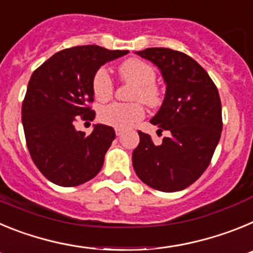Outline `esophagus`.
<instances>
[{
  "mask_svg": "<svg viewBox=\"0 0 253 253\" xmlns=\"http://www.w3.org/2000/svg\"><path fill=\"white\" fill-rule=\"evenodd\" d=\"M115 133H116V135H118V137H120V135H122V134L124 133V129L116 128V129H115Z\"/></svg>",
  "mask_w": 253,
  "mask_h": 253,
  "instance_id": "34e87169",
  "label": "esophagus"
}]
</instances>
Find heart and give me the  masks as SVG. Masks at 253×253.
Listing matches in <instances>:
<instances>
[{"label":"heart","instance_id":"1","mask_svg":"<svg viewBox=\"0 0 253 253\" xmlns=\"http://www.w3.org/2000/svg\"><path fill=\"white\" fill-rule=\"evenodd\" d=\"M119 75L124 81L137 84L131 93L135 102H114L104 106L99 113V119L104 124L119 129L130 128L144 118L143 101L149 107H157L162 102V93L154 84L157 73L156 69L140 59H128L119 66ZM92 92L100 102L109 101L114 95V82L105 68L97 69L92 78Z\"/></svg>","mask_w":253,"mask_h":253}]
</instances>
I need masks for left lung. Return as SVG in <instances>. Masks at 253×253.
Returning a JSON list of instances; mask_svg holds the SVG:
<instances>
[{
  "label": "left lung",
  "instance_id": "obj_1",
  "mask_svg": "<svg viewBox=\"0 0 253 253\" xmlns=\"http://www.w3.org/2000/svg\"><path fill=\"white\" fill-rule=\"evenodd\" d=\"M151 60L166 82V96L151 123L169 135L154 144L138 131L133 151L138 177L152 189L180 191L194 184L209 166L222 134V104L218 88L200 64L182 51L148 48L135 51Z\"/></svg>",
  "mask_w": 253,
  "mask_h": 253
}]
</instances>
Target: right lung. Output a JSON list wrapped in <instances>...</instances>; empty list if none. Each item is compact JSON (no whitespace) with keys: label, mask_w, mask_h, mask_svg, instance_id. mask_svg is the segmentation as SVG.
<instances>
[{"label":"right lung","mask_w":253,"mask_h":253,"mask_svg":"<svg viewBox=\"0 0 253 253\" xmlns=\"http://www.w3.org/2000/svg\"><path fill=\"white\" fill-rule=\"evenodd\" d=\"M126 53L99 45L73 46L51 55L31 75L22 101V126L31 160L53 184L78 186L101 169L115 131L97 124L86 135L75 124L95 118L90 104L96 71Z\"/></svg>","instance_id":"obj_1"}]
</instances>
